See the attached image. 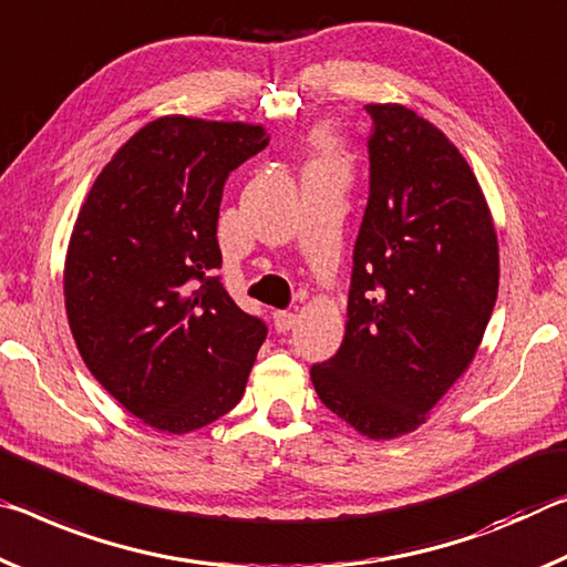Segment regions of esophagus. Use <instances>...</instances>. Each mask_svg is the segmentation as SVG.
I'll use <instances>...</instances> for the list:
<instances>
[{
	"instance_id": "esophagus-1",
	"label": "esophagus",
	"mask_w": 567,
	"mask_h": 567,
	"mask_svg": "<svg viewBox=\"0 0 567 567\" xmlns=\"http://www.w3.org/2000/svg\"><path fill=\"white\" fill-rule=\"evenodd\" d=\"M296 323V313L291 311H274V327L278 331H289Z\"/></svg>"
}]
</instances>
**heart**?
Masks as SVG:
<instances>
[{
	"label": "heart",
	"instance_id": "b5f03b06",
	"mask_svg": "<svg viewBox=\"0 0 567 567\" xmlns=\"http://www.w3.org/2000/svg\"><path fill=\"white\" fill-rule=\"evenodd\" d=\"M313 145H317V161H313V165H339L341 163V153L331 135H327V133L317 135Z\"/></svg>",
	"mask_w": 567,
	"mask_h": 567
}]
</instances>
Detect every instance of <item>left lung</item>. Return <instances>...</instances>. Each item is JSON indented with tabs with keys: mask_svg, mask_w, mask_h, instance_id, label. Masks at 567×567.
<instances>
[{
	"mask_svg": "<svg viewBox=\"0 0 567 567\" xmlns=\"http://www.w3.org/2000/svg\"><path fill=\"white\" fill-rule=\"evenodd\" d=\"M367 113L371 181L347 331L311 382L359 434L394 440L430 420L475 359L497 301L499 248L457 145L396 102H369Z\"/></svg>",
	"mask_w": 567,
	"mask_h": 567,
	"instance_id": "obj_1",
	"label": "left lung"
}]
</instances>
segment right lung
I'll use <instances>...</instances> for the list:
<instances>
[{"mask_svg":"<svg viewBox=\"0 0 567 567\" xmlns=\"http://www.w3.org/2000/svg\"><path fill=\"white\" fill-rule=\"evenodd\" d=\"M268 145L264 125L165 115L92 183L64 258V309L92 377L157 432L234 410L266 323L218 276L228 173Z\"/></svg>","mask_w":567,"mask_h":567,"instance_id":"add662e5","label":"right lung"}]
</instances>
